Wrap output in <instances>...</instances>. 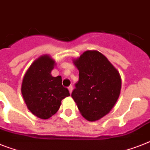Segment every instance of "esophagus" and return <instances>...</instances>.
<instances>
[{"label":"esophagus","mask_w":150,"mask_h":150,"mask_svg":"<svg viewBox=\"0 0 150 150\" xmlns=\"http://www.w3.org/2000/svg\"><path fill=\"white\" fill-rule=\"evenodd\" d=\"M69 88V93H70V94H71V91H72V86H71V85H70V86H69V88Z\"/></svg>","instance_id":"1"}]
</instances>
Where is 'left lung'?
Returning a JSON list of instances; mask_svg holds the SVG:
<instances>
[{
    "label": "left lung",
    "instance_id": "left-lung-1",
    "mask_svg": "<svg viewBox=\"0 0 150 150\" xmlns=\"http://www.w3.org/2000/svg\"><path fill=\"white\" fill-rule=\"evenodd\" d=\"M74 63L79 71V80L71 97L85 119L99 120L110 111L119 98L120 75L98 51L85 52Z\"/></svg>",
    "mask_w": 150,
    "mask_h": 150
}]
</instances>
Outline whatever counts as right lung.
I'll return each instance as SVG.
<instances>
[{
	"mask_svg": "<svg viewBox=\"0 0 150 150\" xmlns=\"http://www.w3.org/2000/svg\"><path fill=\"white\" fill-rule=\"evenodd\" d=\"M55 61L42 56L33 62L23 79L21 92L29 110L41 119H48L59 109L61 101L69 96L62 85L61 76L52 77Z\"/></svg>",
	"mask_w": 150,
	"mask_h": 150,
	"instance_id": "obj_1",
	"label": "right lung"
}]
</instances>
